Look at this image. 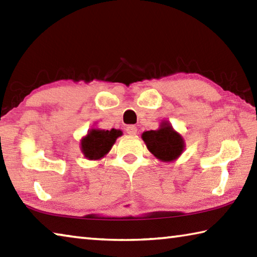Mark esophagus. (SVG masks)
<instances>
[{"mask_svg":"<svg viewBox=\"0 0 257 257\" xmlns=\"http://www.w3.org/2000/svg\"><path fill=\"white\" fill-rule=\"evenodd\" d=\"M125 132H127L128 135H132V136H134V135L137 134V127H135L134 124H129V125H127V128H125Z\"/></svg>","mask_w":257,"mask_h":257,"instance_id":"1","label":"esophagus"}]
</instances>
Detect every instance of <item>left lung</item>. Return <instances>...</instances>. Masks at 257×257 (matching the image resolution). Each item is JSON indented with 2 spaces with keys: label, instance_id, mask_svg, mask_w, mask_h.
Segmentation results:
<instances>
[{
  "label": "left lung",
  "instance_id": "obj_1",
  "mask_svg": "<svg viewBox=\"0 0 257 257\" xmlns=\"http://www.w3.org/2000/svg\"><path fill=\"white\" fill-rule=\"evenodd\" d=\"M142 138L151 153L163 162L177 160L185 149L184 138L168 121H162L158 130L144 132Z\"/></svg>",
  "mask_w": 257,
  "mask_h": 257
}]
</instances>
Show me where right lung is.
<instances>
[{"instance_id":"obj_1","label":"right lung","mask_w":257,"mask_h":257,"mask_svg":"<svg viewBox=\"0 0 257 257\" xmlns=\"http://www.w3.org/2000/svg\"><path fill=\"white\" fill-rule=\"evenodd\" d=\"M122 135L119 129H90L81 139V152L88 160H99L105 156L112 149L116 138Z\"/></svg>"}]
</instances>
